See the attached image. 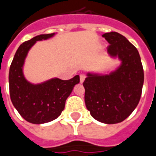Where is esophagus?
<instances>
[{
    "instance_id": "34e87169",
    "label": "esophagus",
    "mask_w": 156,
    "mask_h": 156,
    "mask_svg": "<svg viewBox=\"0 0 156 156\" xmlns=\"http://www.w3.org/2000/svg\"><path fill=\"white\" fill-rule=\"evenodd\" d=\"M85 79H86V76L85 75H80V83H82L83 82L84 80H85Z\"/></svg>"
}]
</instances>
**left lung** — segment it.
<instances>
[{"label": "left lung", "instance_id": "obj_1", "mask_svg": "<svg viewBox=\"0 0 156 156\" xmlns=\"http://www.w3.org/2000/svg\"><path fill=\"white\" fill-rule=\"evenodd\" d=\"M108 41V54L118 56L122 64L109 75L87 74L83 86L85 102L90 115L108 124L122 122L140 100L144 69L137 48L117 32L102 35Z\"/></svg>", "mask_w": 156, "mask_h": 156}]
</instances>
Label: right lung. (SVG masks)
Segmentation results:
<instances>
[{
  "label": "right lung",
  "instance_id": "1",
  "mask_svg": "<svg viewBox=\"0 0 156 156\" xmlns=\"http://www.w3.org/2000/svg\"><path fill=\"white\" fill-rule=\"evenodd\" d=\"M54 34H41L23 43L17 48L10 66L11 100L20 115L31 123L41 124L57 119L64 110L66 99L73 87L80 82V76L77 75L67 80L54 78L34 85L23 76V64L31 47L36 41L49 38Z\"/></svg>",
  "mask_w": 156,
  "mask_h": 156
}]
</instances>
